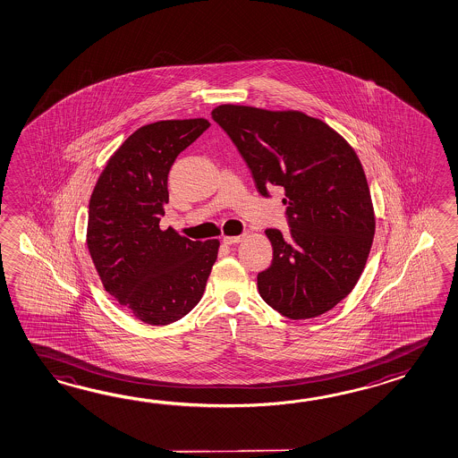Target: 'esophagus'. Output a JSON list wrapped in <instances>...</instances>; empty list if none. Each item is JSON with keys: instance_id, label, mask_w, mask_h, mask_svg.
Listing matches in <instances>:
<instances>
[{"instance_id": "obj_1", "label": "esophagus", "mask_w": 458, "mask_h": 458, "mask_svg": "<svg viewBox=\"0 0 458 458\" xmlns=\"http://www.w3.org/2000/svg\"><path fill=\"white\" fill-rule=\"evenodd\" d=\"M242 240H243V234H240V236H224L225 244H238Z\"/></svg>"}]
</instances>
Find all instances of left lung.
<instances>
[{"instance_id":"obj_1","label":"left lung","mask_w":458,"mask_h":458,"mask_svg":"<svg viewBox=\"0 0 458 458\" xmlns=\"http://www.w3.org/2000/svg\"><path fill=\"white\" fill-rule=\"evenodd\" d=\"M214 119L233 141L259 194L284 191L290 233L267 228L271 266L258 274L262 300L290 319L335 309L354 289L372 248L375 216L364 169L325 122L299 111L224 104Z\"/></svg>"}]
</instances>
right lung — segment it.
Listing matches in <instances>:
<instances>
[{
    "mask_svg": "<svg viewBox=\"0 0 458 458\" xmlns=\"http://www.w3.org/2000/svg\"><path fill=\"white\" fill-rule=\"evenodd\" d=\"M210 127L206 119L159 121L133 131L98 179L88 250L104 289L148 325H169L196 307L216 261L218 240L161 230L168 174L179 153Z\"/></svg>",
    "mask_w": 458,
    "mask_h": 458,
    "instance_id": "add662e5",
    "label": "right lung"
}]
</instances>
